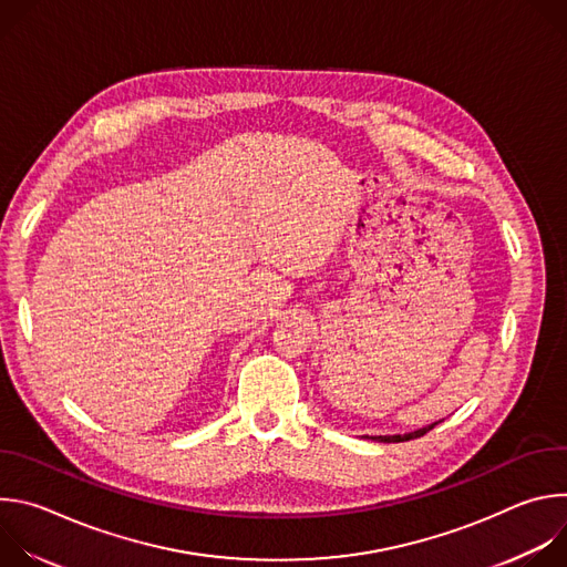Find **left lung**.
Segmentation results:
<instances>
[{
	"mask_svg": "<svg viewBox=\"0 0 567 567\" xmlns=\"http://www.w3.org/2000/svg\"><path fill=\"white\" fill-rule=\"evenodd\" d=\"M440 422L431 424V426H424V429H417L413 433H403V435H377V437H370V440H379V442H409V440H415V437H422L426 435L429 431H433Z\"/></svg>",
	"mask_w": 567,
	"mask_h": 567,
	"instance_id": "1",
	"label": "left lung"
}]
</instances>
